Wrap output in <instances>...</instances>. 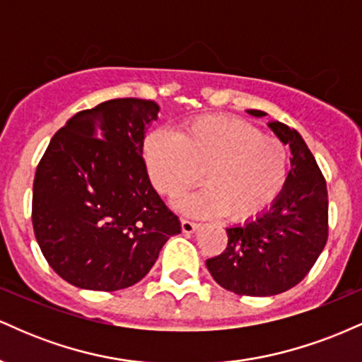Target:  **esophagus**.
Segmentation results:
<instances>
[{
	"instance_id": "34e87169",
	"label": "esophagus",
	"mask_w": 362,
	"mask_h": 362,
	"mask_svg": "<svg viewBox=\"0 0 362 362\" xmlns=\"http://www.w3.org/2000/svg\"><path fill=\"white\" fill-rule=\"evenodd\" d=\"M197 228H199L197 223L189 221V219H182V231H184V233H194Z\"/></svg>"
}]
</instances>
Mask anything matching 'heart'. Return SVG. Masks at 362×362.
Masks as SVG:
<instances>
[{
	"label": "heart",
	"mask_w": 362,
	"mask_h": 362,
	"mask_svg": "<svg viewBox=\"0 0 362 362\" xmlns=\"http://www.w3.org/2000/svg\"><path fill=\"white\" fill-rule=\"evenodd\" d=\"M151 184L177 199L204 180V189L178 202L194 218L226 214L245 221L260 214L279 195L288 177V148L250 122L235 117H202L180 134L155 131L144 143Z\"/></svg>",
	"instance_id": "b5f03b06"
}]
</instances>
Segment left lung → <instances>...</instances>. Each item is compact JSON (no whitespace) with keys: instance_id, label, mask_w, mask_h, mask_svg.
<instances>
[{"instance_id":"8db88e82","label":"left lung","mask_w":362,"mask_h":362,"mask_svg":"<svg viewBox=\"0 0 362 362\" xmlns=\"http://www.w3.org/2000/svg\"><path fill=\"white\" fill-rule=\"evenodd\" d=\"M253 117L265 112L247 110ZM291 149V170L271 207L226 228L228 247L207 259V271L224 289L242 296H274L305 279L328 238L327 182L296 129L267 124Z\"/></svg>"}]
</instances>
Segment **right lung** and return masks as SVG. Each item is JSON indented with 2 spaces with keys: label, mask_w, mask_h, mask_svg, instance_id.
<instances>
[{
  "label": "right lung",
  "mask_w": 362,
  "mask_h": 362,
  "mask_svg": "<svg viewBox=\"0 0 362 362\" xmlns=\"http://www.w3.org/2000/svg\"><path fill=\"white\" fill-rule=\"evenodd\" d=\"M160 107L114 98L74 114L37 167L32 224L69 284L117 291L143 279L180 221L149 182L143 144Z\"/></svg>",
  "instance_id": "obj_1"
}]
</instances>
